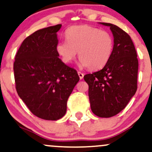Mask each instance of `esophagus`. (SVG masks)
Returning a JSON list of instances; mask_svg holds the SVG:
<instances>
[{
  "label": "esophagus",
  "instance_id": "34e87169",
  "mask_svg": "<svg viewBox=\"0 0 152 152\" xmlns=\"http://www.w3.org/2000/svg\"><path fill=\"white\" fill-rule=\"evenodd\" d=\"M78 76H79V78H80V80H81V79H83V78L84 74H83V73L80 72H78Z\"/></svg>",
  "mask_w": 152,
  "mask_h": 152
}]
</instances>
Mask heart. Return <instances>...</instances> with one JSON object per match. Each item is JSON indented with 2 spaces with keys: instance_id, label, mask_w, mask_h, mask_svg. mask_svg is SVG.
<instances>
[{
  "instance_id": "b5f03b06",
  "label": "heart",
  "mask_w": 152,
  "mask_h": 152,
  "mask_svg": "<svg viewBox=\"0 0 152 152\" xmlns=\"http://www.w3.org/2000/svg\"><path fill=\"white\" fill-rule=\"evenodd\" d=\"M66 41H59L56 50L63 62H72L78 54L81 66L91 70L102 68L110 59L114 48L112 36L107 31L88 26H75L65 32Z\"/></svg>"
}]
</instances>
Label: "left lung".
<instances>
[{"mask_svg": "<svg viewBox=\"0 0 152 152\" xmlns=\"http://www.w3.org/2000/svg\"><path fill=\"white\" fill-rule=\"evenodd\" d=\"M109 26L114 36L111 56L101 70L84 76L89 86L91 110L101 118H109L121 111L137 91L138 60L130 36L116 25Z\"/></svg>", "mask_w": 152, "mask_h": 152, "instance_id": "1", "label": "left lung"}]
</instances>
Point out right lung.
<instances>
[{
  "label": "right lung",
  "instance_id": "1",
  "mask_svg": "<svg viewBox=\"0 0 152 152\" xmlns=\"http://www.w3.org/2000/svg\"><path fill=\"white\" fill-rule=\"evenodd\" d=\"M62 24L36 31L24 40L15 56L18 95L38 118L57 121L66 114L67 99L79 76L59 58L57 32Z\"/></svg>",
  "mask_w": 152,
  "mask_h": 152
}]
</instances>
